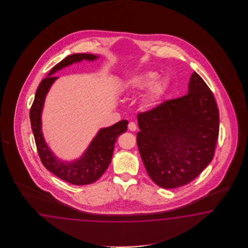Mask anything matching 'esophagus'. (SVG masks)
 Segmentation results:
<instances>
[{
	"instance_id": "obj_1",
	"label": "esophagus",
	"mask_w": 248,
	"mask_h": 248,
	"mask_svg": "<svg viewBox=\"0 0 248 248\" xmlns=\"http://www.w3.org/2000/svg\"><path fill=\"white\" fill-rule=\"evenodd\" d=\"M128 126V129H129L130 131H136V130H137V124H136L135 122H129V123H128V126Z\"/></svg>"
}]
</instances>
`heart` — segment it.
Returning a JSON list of instances; mask_svg holds the SVG:
<instances>
[{
	"label": "heart",
	"mask_w": 248,
	"mask_h": 248,
	"mask_svg": "<svg viewBox=\"0 0 248 248\" xmlns=\"http://www.w3.org/2000/svg\"><path fill=\"white\" fill-rule=\"evenodd\" d=\"M157 78L158 74L155 72H143L125 79L122 83V89L126 93H133L138 90H144L151 85L144 95L143 103L148 107H154L158 106L163 99L169 89L168 79H159L155 82Z\"/></svg>",
	"instance_id": "1"
}]
</instances>
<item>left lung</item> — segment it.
<instances>
[{
  "label": "left lung",
  "mask_w": 248,
  "mask_h": 248,
  "mask_svg": "<svg viewBox=\"0 0 248 248\" xmlns=\"http://www.w3.org/2000/svg\"><path fill=\"white\" fill-rule=\"evenodd\" d=\"M188 94L140 112L137 142L149 176L164 189L187 185L215 155L219 110L201 76H190Z\"/></svg>",
  "instance_id": "8db88e82"
}]
</instances>
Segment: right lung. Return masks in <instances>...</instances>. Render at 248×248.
I'll use <instances>...</instances> for the list:
<instances>
[{"instance_id":"1","label":"right lung","mask_w":248,"mask_h":248,"mask_svg":"<svg viewBox=\"0 0 248 248\" xmlns=\"http://www.w3.org/2000/svg\"><path fill=\"white\" fill-rule=\"evenodd\" d=\"M98 56L92 54H73L57 63L50 70L47 78L42 79L39 85L30 109L31 126L42 163L60 179L74 185H90L100 178L111 163L117 138L126 131L128 122L123 120L112 126L101 128L80 158L64 162L54 155L44 140L42 131V108L48 90L58 78L52 76L53 74L83 59L93 61Z\"/></svg>"}]
</instances>
